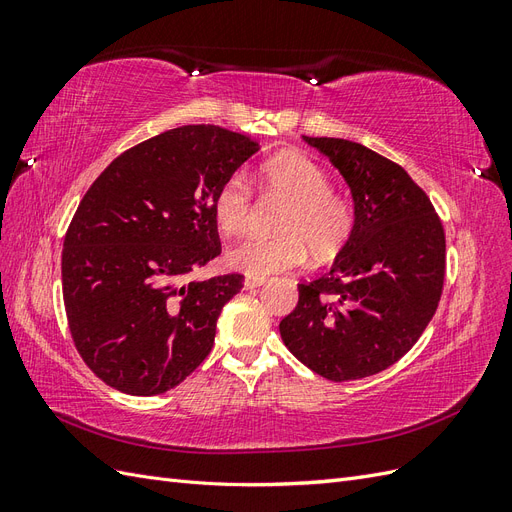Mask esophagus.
<instances>
[{"mask_svg": "<svg viewBox=\"0 0 512 512\" xmlns=\"http://www.w3.org/2000/svg\"><path fill=\"white\" fill-rule=\"evenodd\" d=\"M267 280H265V277H245V282H243V286L247 288V290H254V288H258V286H262V284H265Z\"/></svg>", "mask_w": 512, "mask_h": 512, "instance_id": "esophagus-1", "label": "esophagus"}]
</instances>
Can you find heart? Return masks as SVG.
<instances>
[{
	"label": "heart",
	"instance_id": "heart-1",
	"mask_svg": "<svg viewBox=\"0 0 512 512\" xmlns=\"http://www.w3.org/2000/svg\"><path fill=\"white\" fill-rule=\"evenodd\" d=\"M260 192L284 200L275 237H250L230 247L228 265L252 277L290 271L307 258L329 260L352 235L348 198L331 190L327 170L301 151H282L260 166ZM252 188L239 173L213 194V218L224 235H237L250 220Z\"/></svg>",
	"mask_w": 512,
	"mask_h": 512
}]
</instances>
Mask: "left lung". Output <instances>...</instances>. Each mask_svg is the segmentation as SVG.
I'll return each instance as SVG.
<instances>
[{
  "instance_id": "obj_1",
  "label": "left lung",
  "mask_w": 512,
  "mask_h": 512,
  "mask_svg": "<svg viewBox=\"0 0 512 512\" xmlns=\"http://www.w3.org/2000/svg\"><path fill=\"white\" fill-rule=\"evenodd\" d=\"M342 173L354 226L333 267L299 284L280 322L286 348L318 376H374L404 356L438 309L446 239L429 196L404 168L344 138L303 136Z\"/></svg>"
}]
</instances>
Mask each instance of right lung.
<instances>
[{
	"label": "right lung",
	"mask_w": 512,
	"mask_h": 512,
	"mask_svg": "<svg viewBox=\"0 0 512 512\" xmlns=\"http://www.w3.org/2000/svg\"><path fill=\"white\" fill-rule=\"evenodd\" d=\"M258 151L220 126H181L123 151L68 226L61 288L85 365L128 395L175 389L207 359L241 273L188 282L222 254L213 194Z\"/></svg>",
	"instance_id": "add662e5"
}]
</instances>
